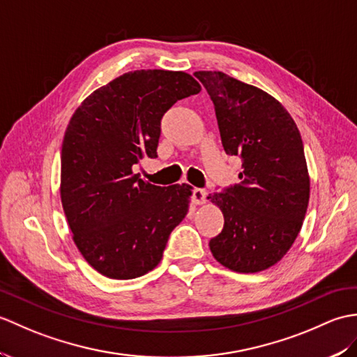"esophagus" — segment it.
Instances as JSON below:
<instances>
[{
	"mask_svg": "<svg viewBox=\"0 0 357 357\" xmlns=\"http://www.w3.org/2000/svg\"><path fill=\"white\" fill-rule=\"evenodd\" d=\"M193 202L195 204H197V205H201V204H204L205 201H206V190H204V188H193Z\"/></svg>",
	"mask_w": 357,
	"mask_h": 357,
	"instance_id": "esophagus-1",
	"label": "esophagus"
}]
</instances>
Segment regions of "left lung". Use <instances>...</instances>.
Segmentation results:
<instances>
[{
  "label": "left lung",
  "instance_id": "left-lung-1",
  "mask_svg": "<svg viewBox=\"0 0 357 357\" xmlns=\"http://www.w3.org/2000/svg\"><path fill=\"white\" fill-rule=\"evenodd\" d=\"M216 111L227 155L242 160L238 184L208 195L223 213L210 250L223 266L243 273L273 266L300 233L310 179L294 119L264 91L220 71H196Z\"/></svg>",
  "mask_w": 357,
  "mask_h": 357
}]
</instances>
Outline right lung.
<instances>
[{
  "mask_svg": "<svg viewBox=\"0 0 357 357\" xmlns=\"http://www.w3.org/2000/svg\"><path fill=\"white\" fill-rule=\"evenodd\" d=\"M201 85L182 71L138 70L96 89L73 114L61 155V199L74 243L105 277L156 268L188 211L192 185H152L134 173L156 158L164 114Z\"/></svg>",
  "mask_w": 357,
  "mask_h": 357,
  "instance_id": "obj_1",
  "label": "right lung"
}]
</instances>
